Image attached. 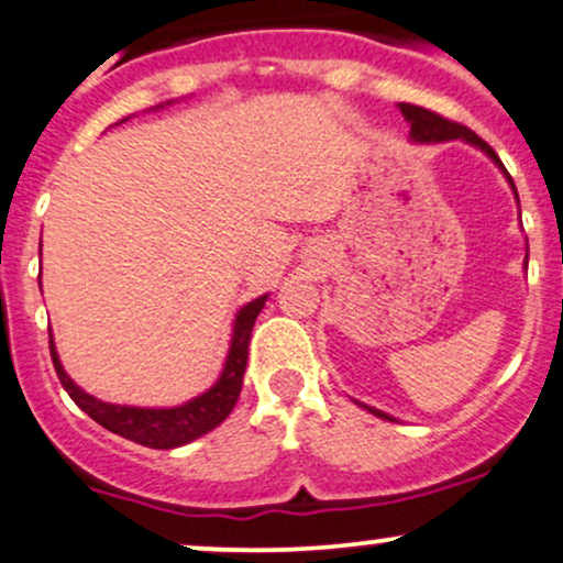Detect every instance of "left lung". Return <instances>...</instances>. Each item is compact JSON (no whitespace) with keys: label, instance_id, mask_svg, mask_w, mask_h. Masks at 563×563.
<instances>
[{"label":"left lung","instance_id":"1","mask_svg":"<svg viewBox=\"0 0 563 563\" xmlns=\"http://www.w3.org/2000/svg\"><path fill=\"white\" fill-rule=\"evenodd\" d=\"M398 109H400V114L406 117V122H409V125H411L409 139L413 141V144H446V141H456V139L465 141V144H471V146H475V150L484 152L486 157H489L492 163L497 165L499 170H503V176L508 178V184H510L512 195H516V200H518L516 184H512L510 173L505 170L503 159H499V157H497V152H494L492 146L486 144L484 139H478V135H475V133L471 131V128L460 125V122L446 120V117L435 114V111H430V109L413 107V103H398ZM527 264H529V249H527V262H523V269H527ZM355 404H357V406H363V409H366V411H372L374 417L387 419V422H395V417H390V413H385V411L374 409V406L361 404V400H355Z\"/></svg>","mask_w":563,"mask_h":563}]
</instances>
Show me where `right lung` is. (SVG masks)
I'll return each instance as SVG.
<instances>
[{
    "mask_svg": "<svg viewBox=\"0 0 563 563\" xmlns=\"http://www.w3.org/2000/svg\"><path fill=\"white\" fill-rule=\"evenodd\" d=\"M170 103V101H168ZM269 294L258 296V299L243 305L234 314L230 352H227L224 368H221L219 379L200 393L197 398L187 400L181 406H170V409H146V406H120L107 404V400L96 398V395L85 393L69 374L64 372L58 350H55L53 333H51V355L55 374H58L64 390L71 395L74 404L79 406L88 417L96 419L101 428H107L117 435L128 438V441L141 443L150 449H176L184 443H191L195 438L206 435L213 428H219L230 411L238 404L240 390H243V374L245 363H249V342L253 323H256L258 312L267 305Z\"/></svg>",
    "mask_w": 563,
    "mask_h": 563,
    "instance_id": "right-lung-1",
    "label": "right lung"
}]
</instances>
